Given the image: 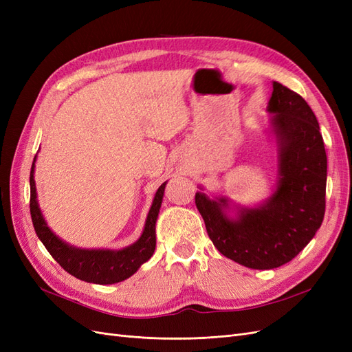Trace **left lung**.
<instances>
[{"label": "left lung", "mask_w": 352, "mask_h": 352, "mask_svg": "<svg viewBox=\"0 0 352 352\" xmlns=\"http://www.w3.org/2000/svg\"><path fill=\"white\" fill-rule=\"evenodd\" d=\"M269 133L278 146V180L261 204L248 207L226 195L208 197L199 186L195 204L214 247L255 270L295 258L320 229L326 208L327 157L320 126L296 92L273 82Z\"/></svg>", "instance_id": "obj_1"}]
</instances>
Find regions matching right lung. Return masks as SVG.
Here are the masks:
<instances>
[{"label":"right lung","instance_id":"obj_1","mask_svg":"<svg viewBox=\"0 0 352 352\" xmlns=\"http://www.w3.org/2000/svg\"><path fill=\"white\" fill-rule=\"evenodd\" d=\"M35 162L36 155L30 168L32 221H34V228L41 242L45 245L52 258L67 273L88 283L113 285L131 278L144 263L153 257L155 250V223L158 219L160 207H162L167 182L157 189L151 208L148 211L144 230L136 242L127 245V247L122 250L79 248L58 238L45 221L38 202L35 185Z\"/></svg>","mask_w":352,"mask_h":352}]
</instances>
